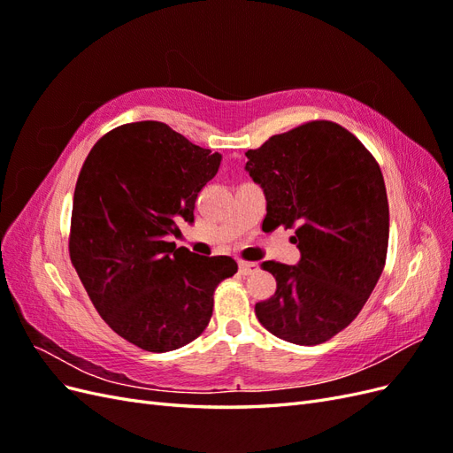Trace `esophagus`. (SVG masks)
Segmentation results:
<instances>
[{
  "instance_id": "esophagus-1",
  "label": "esophagus",
  "mask_w": 453,
  "mask_h": 453,
  "mask_svg": "<svg viewBox=\"0 0 453 453\" xmlns=\"http://www.w3.org/2000/svg\"><path fill=\"white\" fill-rule=\"evenodd\" d=\"M240 273L242 276H250V273L257 272L258 270V265L257 263H248V260H240Z\"/></svg>"
}]
</instances>
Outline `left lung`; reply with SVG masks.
Here are the masks:
<instances>
[{"instance_id":"8db88e82","label":"left lung","mask_w":453,"mask_h":453,"mask_svg":"<svg viewBox=\"0 0 453 453\" xmlns=\"http://www.w3.org/2000/svg\"><path fill=\"white\" fill-rule=\"evenodd\" d=\"M245 170L266 198L263 230L293 228L300 260H265L276 293L255 304L266 331L323 344L357 318L386 266L389 203L374 157L351 132L311 120L250 149Z\"/></svg>"}]
</instances>
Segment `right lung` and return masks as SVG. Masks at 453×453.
<instances>
[{
    "label": "right lung",
    "instance_id": "1",
    "mask_svg": "<svg viewBox=\"0 0 453 453\" xmlns=\"http://www.w3.org/2000/svg\"><path fill=\"white\" fill-rule=\"evenodd\" d=\"M221 155L157 120L107 132L88 153L73 195L70 257L102 319L130 344L164 353L198 338L215 287L234 276L230 257L175 248L177 221H195V202Z\"/></svg>",
    "mask_w": 453,
    "mask_h": 453
}]
</instances>
